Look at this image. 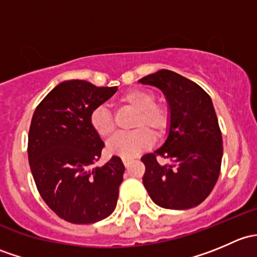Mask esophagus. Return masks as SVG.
I'll use <instances>...</instances> for the list:
<instances>
[{
	"label": "esophagus",
	"mask_w": 257,
	"mask_h": 257,
	"mask_svg": "<svg viewBox=\"0 0 257 257\" xmlns=\"http://www.w3.org/2000/svg\"><path fill=\"white\" fill-rule=\"evenodd\" d=\"M123 164H124V167L128 168L129 164H131V160H129V159H123Z\"/></svg>",
	"instance_id": "esophagus-1"
}]
</instances>
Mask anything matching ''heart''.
I'll return each mask as SVG.
<instances>
[{
  "label": "heart",
  "instance_id": "b5f03b06",
  "mask_svg": "<svg viewBox=\"0 0 257 257\" xmlns=\"http://www.w3.org/2000/svg\"><path fill=\"white\" fill-rule=\"evenodd\" d=\"M124 107L136 110L133 126L136 131L125 134H118L108 142L107 153L121 159H132L152 147V133L160 138L167 133L170 123V114L165 105L155 103V95L150 90L133 88L124 93L119 99ZM89 123L93 131L102 138H108L114 132V120L109 110L98 107L90 113Z\"/></svg>",
  "mask_w": 257,
  "mask_h": 257
}]
</instances>
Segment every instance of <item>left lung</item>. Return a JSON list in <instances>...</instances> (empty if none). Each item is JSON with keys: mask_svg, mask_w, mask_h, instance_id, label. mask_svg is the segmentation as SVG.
Segmentation results:
<instances>
[{"mask_svg": "<svg viewBox=\"0 0 257 257\" xmlns=\"http://www.w3.org/2000/svg\"><path fill=\"white\" fill-rule=\"evenodd\" d=\"M139 82L159 88L170 110L167 141L142 157L145 189L164 209L198 206L214 189L222 159V137L211 98L195 82L168 69ZM158 156L171 163L160 165Z\"/></svg>", "mask_w": 257, "mask_h": 257, "instance_id": "8db88e82", "label": "left lung"}]
</instances>
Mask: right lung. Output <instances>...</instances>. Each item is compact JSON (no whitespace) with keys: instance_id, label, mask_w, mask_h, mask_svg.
<instances>
[{"instance_id":"1","label":"right lung","mask_w":257,"mask_h":257,"mask_svg":"<svg viewBox=\"0 0 257 257\" xmlns=\"http://www.w3.org/2000/svg\"><path fill=\"white\" fill-rule=\"evenodd\" d=\"M116 87L64 80L37 105L28 133V162L45 203L72 224H93L116 206L124 165L112 157L103 167L104 143L92 129L90 113L109 99Z\"/></svg>"}]
</instances>
